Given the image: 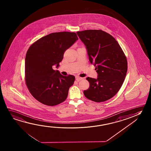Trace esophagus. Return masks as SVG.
Segmentation results:
<instances>
[{"label":"esophagus","mask_w":151,"mask_h":151,"mask_svg":"<svg viewBox=\"0 0 151 151\" xmlns=\"http://www.w3.org/2000/svg\"><path fill=\"white\" fill-rule=\"evenodd\" d=\"M75 78H76V80L77 82H79L80 81H81L83 79L82 77H80L78 76H76L75 77Z\"/></svg>","instance_id":"obj_1"}]
</instances>
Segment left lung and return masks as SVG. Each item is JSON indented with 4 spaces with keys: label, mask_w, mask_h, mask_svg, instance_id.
Instances as JSON below:
<instances>
[{
    "label": "left lung",
    "mask_w": 151,
    "mask_h": 151,
    "mask_svg": "<svg viewBox=\"0 0 151 151\" xmlns=\"http://www.w3.org/2000/svg\"><path fill=\"white\" fill-rule=\"evenodd\" d=\"M85 45L91 64L95 66L97 79L87 77L89 88L84 91L87 99L97 103L106 101L121 88L127 71L126 56L116 40L101 30L77 32Z\"/></svg>",
    "instance_id": "left-lung-1"
}]
</instances>
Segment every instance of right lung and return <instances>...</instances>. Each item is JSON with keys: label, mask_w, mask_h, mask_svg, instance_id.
I'll return each mask as SVG.
<instances>
[{"label": "right lung", "mask_w": 151, "mask_h": 151, "mask_svg": "<svg viewBox=\"0 0 151 151\" xmlns=\"http://www.w3.org/2000/svg\"><path fill=\"white\" fill-rule=\"evenodd\" d=\"M78 39L75 32H53L37 40L28 50L25 82L30 94L41 103L53 106L66 99L75 77L63 76L52 66H59L65 52Z\"/></svg>", "instance_id": "add662e5"}]
</instances>
